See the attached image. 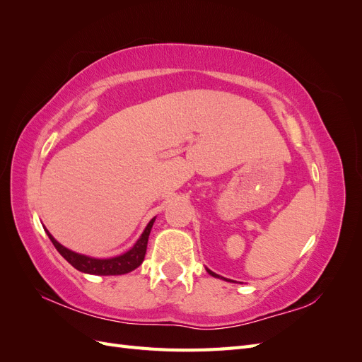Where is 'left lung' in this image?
I'll use <instances>...</instances> for the list:
<instances>
[{
    "mask_svg": "<svg viewBox=\"0 0 362 362\" xmlns=\"http://www.w3.org/2000/svg\"><path fill=\"white\" fill-rule=\"evenodd\" d=\"M206 272L210 273V275H211V276H214V278H221V279H225V278H222V276H218L217 273H214V272H211V270H208V269H206ZM225 281H229V279H225Z\"/></svg>",
    "mask_w": 362,
    "mask_h": 362,
    "instance_id": "obj_1",
    "label": "left lung"
}]
</instances>
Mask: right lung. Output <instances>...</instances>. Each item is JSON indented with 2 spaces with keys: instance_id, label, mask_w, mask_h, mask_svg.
Returning a JSON list of instances; mask_svg holds the SVG:
<instances>
[{
  "instance_id": "1",
  "label": "right lung",
  "mask_w": 362,
  "mask_h": 362,
  "mask_svg": "<svg viewBox=\"0 0 362 362\" xmlns=\"http://www.w3.org/2000/svg\"><path fill=\"white\" fill-rule=\"evenodd\" d=\"M154 222H156V217L151 218V222L146 225L144 234L140 235V238L137 240L133 247L127 250L125 254L119 255V257H113V258H92V257L83 255V254H76V252L60 245L57 240L49 234L47 228H45V231L52 242V245L56 246V249L59 250V254L76 270H80L83 273H89V275H103V276L125 275V273L133 272L134 269H137L141 264V262H144L149 233H151V228H152V225H154Z\"/></svg>"
}]
</instances>
